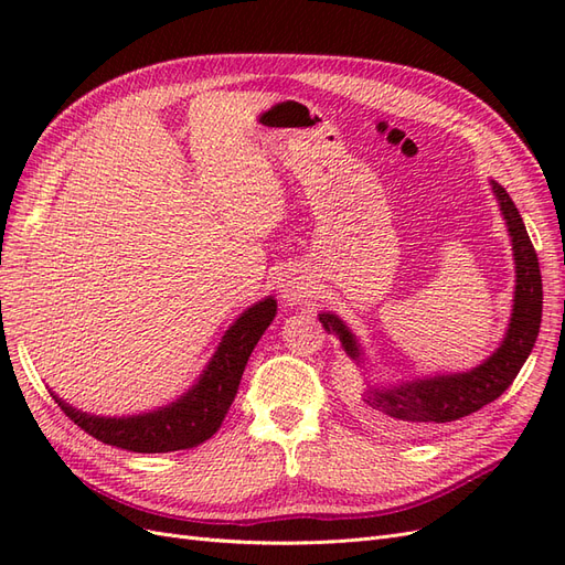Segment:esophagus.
Masks as SVG:
<instances>
[{
    "mask_svg": "<svg viewBox=\"0 0 565 565\" xmlns=\"http://www.w3.org/2000/svg\"><path fill=\"white\" fill-rule=\"evenodd\" d=\"M282 297H285L287 303H297L303 297V289L299 285H295V282H285L282 285Z\"/></svg>",
    "mask_w": 565,
    "mask_h": 565,
    "instance_id": "34e87169",
    "label": "esophagus"
}]
</instances>
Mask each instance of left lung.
<instances>
[{"label": "left lung", "instance_id": "left-lung-1", "mask_svg": "<svg viewBox=\"0 0 565 565\" xmlns=\"http://www.w3.org/2000/svg\"><path fill=\"white\" fill-rule=\"evenodd\" d=\"M492 191L500 200L516 256L514 316H511L504 344L483 365L465 374H450V377L424 380L393 388H367L361 396L363 409L386 431H426L438 424H448L476 413V409L502 396L535 347L542 322V276L537 252L530 243L514 200L494 181ZM320 322L324 330L339 337L341 347L351 358H358L355 339L344 322L330 313H322Z\"/></svg>", "mask_w": 565, "mask_h": 565}]
</instances>
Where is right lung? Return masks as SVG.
Returning <instances> with one entry per match:
<instances>
[{"label":"right lung","instance_id":"add662e5","mask_svg":"<svg viewBox=\"0 0 565 565\" xmlns=\"http://www.w3.org/2000/svg\"><path fill=\"white\" fill-rule=\"evenodd\" d=\"M276 301L264 299L237 318V322L221 339V347L214 353L210 367L204 370L198 386L188 391L179 403L162 407L158 413L127 419H106L84 415L79 409L65 405L61 398H54L79 429L100 443H108V446L131 452H172L195 448L212 438L221 422H224L237 386H241L249 353L266 332L270 320L276 318Z\"/></svg>","mask_w":565,"mask_h":565}]
</instances>
